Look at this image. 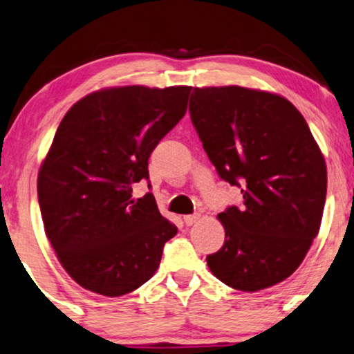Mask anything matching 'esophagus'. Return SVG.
<instances>
[{"instance_id":"1","label":"esophagus","mask_w":354,"mask_h":354,"mask_svg":"<svg viewBox=\"0 0 354 354\" xmlns=\"http://www.w3.org/2000/svg\"><path fill=\"white\" fill-rule=\"evenodd\" d=\"M200 213H194V215H187V216H184V223L187 225V226H192L194 223H197V221L200 220Z\"/></svg>"}]
</instances>
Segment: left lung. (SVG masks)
I'll return each instance as SVG.
<instances>
[{
    "instance_id": "obj_1",
    "label": "left lung",
    "mask_w": 354,
    "mask_h": 354,
    "mask_svg": "<svg viewBox=\"0 0 354 354\" xmlns=\"http://www.w3.org/2000/svg\"><path fill=\"white\" fill-rule=\"evenodd\" d=\"M190 118L218 176L243 205L218 215L225 244L207 256L213 276L243 292L286 281L318 234L326 164L289 100L244 86H195Z\"/></svg>"
}]
</instances>
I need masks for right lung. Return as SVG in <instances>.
I'll return each mask as SVG.
<instances>
[{
  "label": "right lung",
  "mask_w": 354,
  "mask_h": 354,
  "mask_svg": "<svg viewBox=\"0 0 354 354\" xmlns=\"http://www.w3.org/2000/svg\"><path fill=\"white\" fill-rule=\"evenodd\" d=\"M192 86H113L65 113L42 160L37 197L47 239L67 274L106 297L136 290L154 276L177 226L156 198H133L149 178L147 160L182 120Z\"/></svg>",
  "instance_id": "obj_1"
}]
</instances>
